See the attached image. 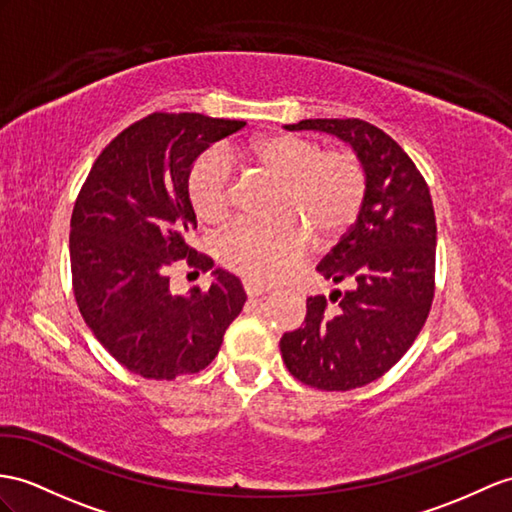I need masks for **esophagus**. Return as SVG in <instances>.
Returning <instances> with one entry per match:
<instances>
[{
  "mask_svg": "<svg viewBox=\"0 0 512 512\" xmlns=\"http://www.w3.org/2000/svg\"><path fill=\"white\" fill-rule=\"evenodd\" d=\"M243 289H245L247 297H260V295H265V293H269V289H267V286H263V284H258V282H252V280H243Z\"/></svg>",
  "mask_w": 512,
  "mask_h": 512,
  "instance_id": "obj_1",
  "label": "esophagus"
}]
</instances>
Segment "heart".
Wrapping results in <instances>:
<instances>
[{"label": "heart", "instance_id": "1", "mask_svg": "<svg viewBox=\"0 0 512 512\" xmlns=\"http://www.w3.org/2000/svg\"><path fill=\"white\" fill-rule=\"evenodd\" d=\"M245 158L280 184L282 219L241 221L219 239L221 265L252 282H276L302 263L308 233L334 241L350 230L367 197L363 160L347 149L323 152L317 141L295 134L260 136ZM186 191L199 221L217 226L234 206L228 160L219 152L199 156L186 178ZM307 229L304 231L303 228Z\"/></svg>", "mask_w": 512, "mask_h": 512}]
</instances>
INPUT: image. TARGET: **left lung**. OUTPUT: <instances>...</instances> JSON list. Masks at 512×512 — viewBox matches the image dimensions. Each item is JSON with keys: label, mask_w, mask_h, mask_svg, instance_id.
Returning <instances> with one entry per match:
<instances>
[{"label": "left lung", "mask_w": 512, "mask_h": 512, "mask_svg": "<svg viewBox=\"0 0 512 512\" xmlns=\"http://www.w3.org/2000/svg\"><path fill=\"white\" fill-rule=\"evenodd\" d=\"M347 141L367 171L354 226L317 271L350 289L308 297L302 328L280 339L284 365L321 391H350L384 376L415 343L434 299L436 219L426 180L389 134L363 119H304Z\"/></svg>", "instance_id": "obj_1"}]
</instances>
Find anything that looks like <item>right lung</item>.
<instances>
[{"label": "right lung", "instance_id": "obj_1", "mask_svg": "<svg viewBox=\"0 0 512 512\" xmlns=\"http://www.w3.org/2000/svg\"><path fill=\"white\" fill-rule=\"evenodd\" d=\"M245 121L152 112L97 156L71 215V280L95 339L128 371L173 380L206 369L245 304L241 280L217 269L206 291L173 295L169 269L213 258L189 245L197 221L186 191L193 160Z\"/></svg>", "mask_w": 512, "mask_h": 512}]
</instances>
